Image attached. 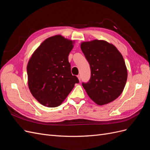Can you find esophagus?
<instances>
[{
	"instance_id": "34e87169",
	"label": "esophagus",
	"mask_w": 150,
	"mask_h": 150,
	"mask_svg": "<svg viewBox=\"0 0 150 150\" xmlns=\"http://www.w3.org/2000/svg\"><path fill=\"white\" fill-rule=\"evenodd\" d=\"M78 76V79L79 80V81H81V75H78V76Z\"/></svg>"
}]
</instances>
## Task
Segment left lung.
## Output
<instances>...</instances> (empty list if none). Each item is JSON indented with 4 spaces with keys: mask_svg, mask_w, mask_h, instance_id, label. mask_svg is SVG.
Returning a JSON list of instances; mask_svg holds the SVG:
<instances>
[{
    "mask_svg": "<svg viewBox=\"0 0 150 150\" xmlns=\"http://www.w3.org/2000/svg\"><path fill=\"white\" fill-rule=\"evenodd\" d=\"M81 49L91 69L90 79L82 83L89 98L99 105L115 100L128 77L121 54L114 45L101 40L82 42Z\"/></svg>",
    "mask_w": 150,
    "mask_h": 150,
    "instance_id": "obj_1",
    "label": "left lung"
}]
</instances>
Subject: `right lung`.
Instances as JSON below:
<instances>
[{
  "label": "right lung",
  "mask_w": 150,
  "mask_h": 150,
  "mask_svg": "<svg viewBox=\"0 0 150 150\" xmlns=\"http://www.w3.org/2000/svg\"><path fill=\"white\" fill-rule=\"evenodd\" d=\"M73 42L57 35L49 38L35 50L29 61L28 86L33 96L42 105L54 108L61 105L79 83L72 76L68 56Z\"/></svg>",
  "instance_id": "obj_1"
}]
</instances>
